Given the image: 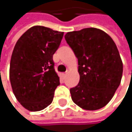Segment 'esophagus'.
<instances>
[{
  "mask_svg": "<svg viewBox=\"0 0 132 132\" xmlns=\"http://www.w3.org/2000/svg\"><path fill=\"white\" fill-rule=\"evenodd\" d=\"M66 75H67V73H66V72H63V73H62V74H61V76H62V78H63V79H65Z\"/></svg>",
  "mask_w": 132,
  "mask_h": 132,
  "instance_id": "1",
  "label": "esophagus"
}]
</instances>
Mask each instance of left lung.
Segmentation results:
<instances>
[{
    "label": "left lung",
    "instance_id": "8db88e82",
    "mask_svg": "<svg viewBox=\"0 0 132 132\" xmlns=\"http://www.w3.org/2000/svg\"><path fill=\"white\" fill-rule=\"evenodd\" d=\"M65 39L78 59L79 82L70 89L73 102L85 110L102 109L114 96L122 76L123 63L115 42L94 27L68 32Z\"/></svg>",
    "mask_w": 132,
    "mask_h": 132
}]
</instances>
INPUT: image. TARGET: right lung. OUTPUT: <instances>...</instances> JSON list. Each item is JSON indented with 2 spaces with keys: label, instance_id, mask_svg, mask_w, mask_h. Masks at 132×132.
Here are the masks:
<instances>
[{
  "label": "right lung",
  "instance_id": "1",
  "mask_svg": "<svg viewBox=\"0 0 132 132\" xmlns=\"http://www.w3.org/2000/svg\"><path fill=\"white\" fill-rule=\"evenodd\" d=\"M63 32L43 26L28 29L16 41L10 63V81L17 101L26 109L37 112L53 102L60 78L53 56Z\"/></svg>",
  "mask_w": 132,
  "mask_h": 132
}]
</instances>
